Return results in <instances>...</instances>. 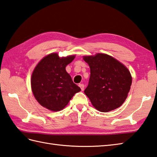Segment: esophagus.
<instances>
[{"mask_svg":"<svg viewBox=\"0 0 157 157\" xmlns=\"http://www.w3.org/2000/svg\"><path fill=\"white\" fill-rule=\"evenodd\" d=\"M78 86L80 87V88H81V91H84V89H85V85L83 84H79Z\"/></svg>","mask_w":157,"mask_h":157,"instance_id":"obj_1","label":"esophagus"}]
</instances>
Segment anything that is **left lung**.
I'll return each instance as SVG.
<instances>
[{
    "label": "left lung",
    "instance_id": "left-lung-1",
    "mask_svg": "<svg viewBox=\"0 0 157 157\" xmlns=\"http://www.w3.org/2000/svg\"><path fill=\"white\" fill-rule=\"evenodd\" d=\"M83 59L90 67V78L84 92L93 105L104 113L120 107L132 82L128 69L106 54L98 53Z\"/></svg>",
    "mask_w": 157,
    "mask_h": 157
}]
</instances>
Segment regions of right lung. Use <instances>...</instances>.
<instances>
[{"label":"right lung","instance_id":"obj_1","mask_svg":"<svg viewBox=\"0 0 157 157\" xmlns=\"http://www.w3.org/2000/svg\"><path fill=\"white\" fill-rule=\"evenodd\" d=\"M75 56L60 57L57 53L44 57L34 70L32 90L41 105L52 111L62 110L76 93L81 90L66 70Z\"/></svg>","mask_w":157,"mask_h":157}]
</instances>
